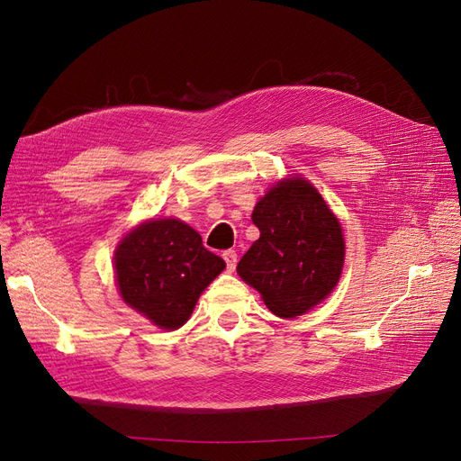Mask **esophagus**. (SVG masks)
I'll return each instance as SVG.
<instances>
[{
    "label": "esophagus",
    "instance_id": "esophagus-1",
    "mask_svg": "<svg viewBox=\"0 0 461 461\" xmlns=\"http://www.w3.org/2000/svg\"><path fill=\"white\" fill-rule=\"evenodd\" d=\"M222 258H224V261H226L228 271H233L235 265H237V252H235V250H226V252L222 254Z\"/></svg>",
    "mask_w": 461,
    "mask_h": 461
}]
</instances>
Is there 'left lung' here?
Returning a JSON list of instances; mask_svg holds the SVG:
<instances>
[{
	"label": "left lung",
	"mask_w": 461,
	"mask_h": 461,
	"mask_svg": "<svg viewBox=\"0 0 461 461\" xmlns=\"http://www.w3.org/2000/svg\"><path fill=\"white\" fill-rule=\"evenodd\" d=\"M259 230L237 273L278 318H297L320 304L340 280L342 228L321 194L303 177L284 179L256 203Z\"/></svg>",
	"instance_id": "obj_1"
}]
</instances>
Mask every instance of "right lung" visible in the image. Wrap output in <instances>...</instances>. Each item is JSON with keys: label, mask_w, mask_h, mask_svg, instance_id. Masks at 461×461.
I'll use <instances>...</instances> for the list:
<instances>
[{"label": "right lung", "mask_w": 461, "mask_h": 461, "mask_svg": "<svg viewBox=\"0 0 461 461\" xmlns=\"http://www.w3.org/2000/svg\"><path fill=\"white\" fill-rule=\"evenodd\" d=\"M113 259L121 297L166 330L188 321L203 289L226 267L203 247L200 233L177 218L140 224L121 240Z\"/></svg>", "instance_id": "add662e5"}]
</instances>
